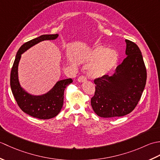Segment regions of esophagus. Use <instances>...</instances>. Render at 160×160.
Instances as JSON below:
<instances>
[{
  "label": "esophagus",
  "mask_w": 160,
  "mask_h": 160,
  "mask_svg": "<svg viewBox=\"0 0 160 160\" xmlns=\"http://www.w3.org/2000/svg\"><path fill=\"white\" fill-rule=\"evenodd\" d=\"M87 77L84 76H81L78 78V82H85V81H87Z\"/></svg>",
  "instance_id": "34e87169"
}]
</instances>
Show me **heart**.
Listing matches in <instances>:
<instances>
[{
	"mask_svg": "<svg viewBox=\"0 0 160 160\" xmlns=\"http://www.w3.org/2000/svg\"><path fill=\"white\" fill-rule=\"evenodd\" d=\"M117 58V54L114 51L105 50L102 47H98L90 58L91 62L96 61L90 67V76L93 78L104 76L114 67Z\"/></svg>",
	"mask_w": 160,
	"mask_h": 160,
	"instance_id": "heart-1",
	"label": "heart"
}]
</instances>
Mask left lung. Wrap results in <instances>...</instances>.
Here are the masks:
<instances>
[{
    "mask_svg": "<svg viewBox=\"0 0 160 160\" xmlns=\"http://www.w3.org/2000/svg\"><path fill=\"white\" fill-rule=\"evenodd\" d=\"M127 58L111 76L94 80L96 91L91 98L93 111L102 118L120 117L133 111L140 101L147 82V69L140 49L126 40Z\"/></svg>",
    "mask_w": 160,
    "mask_h": 160,
    "instance_id": "8db88e82",
    "label": "left lung"
}]
</instances>
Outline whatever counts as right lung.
<instances>
[{"label":"right lung","mask_w":160,"mask_h":160,"mask_svg":"<svg viewBox=\"0 0 160 160\" xmlns=\"http://www.w3.org/2000/svg\"><path fill=\"white\" fill-rule=\"evenodd\" d=\"M58 34L42 35L24 43L16 53L10 74V86L18 107L23 112L33 118L47 120L56 117L63 106L64 91L73 82L71 78L60 80L48 93L40 96H32L20 87L18 78V66L21 54L30 47L43 40H54Z\"/></svg>","instance_id":"right-lung-1"}]
</instances>
